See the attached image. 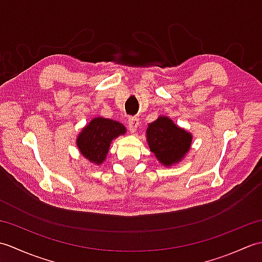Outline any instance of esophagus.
<instances>
[{
    "mask_svg": "<svg viewBox=\"0 0 262 262\" xmlns=\"http://www.w3.org/2000/svg\"><path fill=\"white\" fill-rule=\"evenodd\" d=\"M138 125H140V119H138L137 117H130V118L128 119V128H129V130L133 134L136 132Z\"/></svg>",
    "mask_w": 262,
    "mask_h": 262,
    "instance_id": "obj_1",
    "label": "esophagus"
}]
</instances>
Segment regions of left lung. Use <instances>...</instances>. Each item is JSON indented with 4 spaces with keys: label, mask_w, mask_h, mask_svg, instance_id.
Returning a JSON list of instances; mask_svg holds the SVG:
<instances>
[{
    "label": "left lung",
    "mask_w": 262,
    "mask_h": 262,
    "mask_svg": "<svg viewBox=\"0 0 262 262\" xmlns=\"http://www.w3.org/2000/svg\"><path fill=\"white\" fill-rule=\"evenodd\" d=\"M146 141L151 152L164 166H171L186 157L191 146L192 136L190 133L177 126L166 116L148 124Z\"/></svg>",
    "instance_id": "8db88e82"
}]
</instances>
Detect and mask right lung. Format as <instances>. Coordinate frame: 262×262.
Here are the masks:
<instances>
[{"label": "right lung", "instance_id": "add662e5", "mask_svg": "<svg viewBox=\"0 0 262 262\" xmlns=\"http://www.w3.org/2000/svg\"><path fill=\"white\" fill-rule=\"evenodd\" d=\"M125 133L126 127L120 122L98 117L83 128L76 138V145L86 160L100 165L107 158L111 142Z\"/></svg>", "mask_w": 262, "mask_h": 262}]
</instances>
